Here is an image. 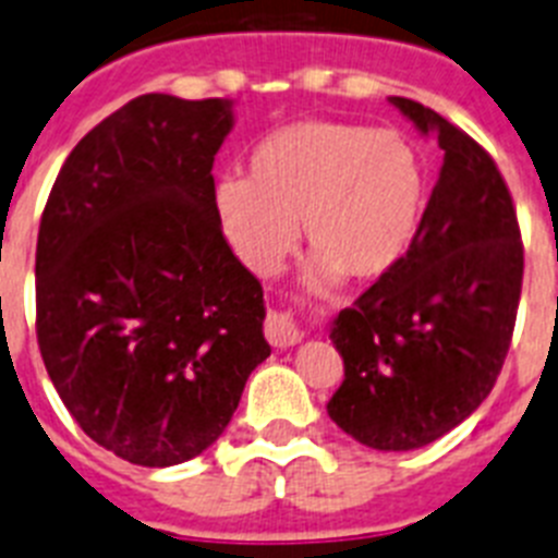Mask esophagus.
Here are the masks:
<instances>
[{
	"label": "esophagus",
	"mask_w": 558,
	"mask_h": 558,
	"mask_svg": "<svg viewBox=\"0 0 558 558\" xmlns=\"http://www.w3.org/2000/svg\"><path fill=\"white\" fill-rule=\"evenodd\" d=\"M266 339L275 348H292L303 339V331H300L298 323L289 314H269V319H266Z\"/></svg>",
	"instance_id": "obj_1"
}]
</instances>
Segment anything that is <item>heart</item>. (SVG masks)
<instances>
[{
    "mask_svg": "<svg viewBox=\"0 0 558 558\" xmlns=\"http://www.w3.org/2000/svg\"><path fill=\"white\" fill-rule=\"evenodd\" d=\"M426 207V173L396 132L303 120L252 148L246 179H219L213 210L230 250L269 278L298 244L317 250L312 280H379L413 250Z\"/></svg>",
    "mask_w": 558,
    "mask_h": 558,
    "instance_id": "obj_1",
    "label": "heart"
}]
</instances>
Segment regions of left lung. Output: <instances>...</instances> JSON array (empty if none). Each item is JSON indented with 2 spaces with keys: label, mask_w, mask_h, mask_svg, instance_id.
Listing matches in <instances>:
<instances>
[{
  "label": "left lung",
  "mask_w": 558,
  "mask_h": 558,
  "mask_svg": "<svg viewBox=\"0 0 558 558\" xmlns=\"http://www.w3.org/2000/svg\"><path fill=\"white\" fill-rule=\"evenodd\" d=\"M390 104L438 137L444 165L413 250L333 319L345 379L328 415L365 447L407 452L447 435L492 393L525 258L494 159L438 111L410 98Z\"/></svg>",
  "instance_id": "1"
}]
</instances>
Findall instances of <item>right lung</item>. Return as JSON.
I'll return each mask as SVG.
<instances>
[{
  "instance_id": "add662e5",
  "label": "right lung",
  "mask_w": 558,
  "mask_h": 558,
  "mask_svg": "<svg viewBox=\"0 0 558 558\" xmlns=\"http://www.w3.org/2000/svg\"><path fill=\"white\" fill-rule=\"evenodd\" d=\"M232 100L140 95L72 148L36 246V333L95 444L177 466L216 444L272 353L264 289L213 210Z\"/></svg>"
}]
</instances>
